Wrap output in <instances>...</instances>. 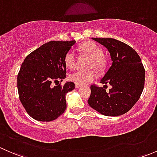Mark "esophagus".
<instances>
[{
  "mask_svg": "<svg viewBox=\"0 0 157 157\" xmlns=\"http://www.w3.org/2000/svg\"><path fill=\"white\" fill-rule=\"evenodd\" d=\"M80 86H80V85H78V84H76V85H75V87H76V88H77V89L80 88Z\"/></svg>",
  "mask_w": 157,
  "mask_h": 157,
  "instance_id": "34e87169",
  "label": "esophagus"
}]
</instances>
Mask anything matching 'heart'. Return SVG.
<instances>
[{"instance_id":"1","label":"heart","mask_w":157,"mask_h":157,"mask_svg":"<svg viewBox=\"0 0 157 157\" xmlns=\"http://www.w3.org/2000/svg\"><path fill=\"white\" fill-rule=\"evenodd\" d=\"M80 51L85 55L91 58L90 63V67H94L96 70H100L103 67L104 61L103 52L100 47L98 46L94 42H85L80 46ZM75 54L73 51H70L66 55L64 58V63L67 68L71 70L75 67ZM96 78V74L93 71H77L69 76L71 81L74 82L76 84L82 85L88 84Z\"/></svg>"}]
</instances>
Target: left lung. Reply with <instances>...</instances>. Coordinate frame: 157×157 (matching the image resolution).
Instances as JSON below:
<instances>
[{"instance_id":"8db88e82","label":"left lung","mask_w":157,"mask_h":157,"mask_svg":"<svg viewBox=\"0 0 157 157\" xmlns=\"http://www.w3.org/2000/svg\"><path fill=\"white\" fill-rule=\"evenodd\" d=\"M103 45L110 54L112 65L100 83L112 86H91L88 104L105 116H119L128 112L140 98L145 81V70L140 56L131 47L111 38H92Z\"/></svg>"}]
</instances>
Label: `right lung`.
Segmentation results:
<instances>
[{"instance_id": "1", "label": "right lung", "mask_w": 157, "mask_h": 157, "mask_svg": "<svg viewBox=\"0 0 157 157\" xmlns=\"http://www.w3.org/2000/svg\"><path fill=\"white\" fill-rule=\"evenodd\" d=\"M75 40L52 41L30 53L17 76L20 102L27 113L39 121H51L67 109L66 95L75 88L73 82L52 86L66 77L64 58Z\"/></svg>"}]
</instances>
